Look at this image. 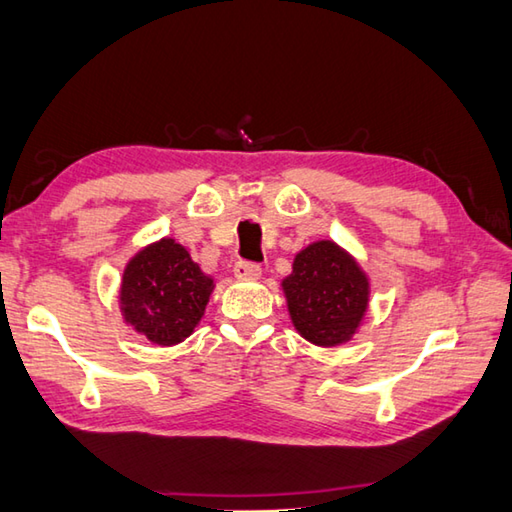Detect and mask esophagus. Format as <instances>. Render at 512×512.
Returning a JSON list of instances; mask_svg holds the SVG:
<instances>
[{"label": "esophagus", "instance_id": "34e87169", "mask_svg": "<svg viewBox=\"0 0 512 512\" xmlns=\"http://www.w3.org/2000/svg\"><path fill=\"white\" fill-rule=\"evenodd\" d=\"M235 277L241 282H250V280H259L262 277V268L257 264H250V262H237L235 264Z\"/></svg>", "mask_w": 512, "mask_h": 512}]
</instances>
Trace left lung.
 I'll return each mask as SVG.
<instances>
[{"label": "left lung", "mask_w": 512, "mask_h": 512, "mask_svg": "<svg viewBox=\"0 0 512 512\" xmlns=\"http://www.w3.org/2000/svg\"><path fill=\"white\" fill-rule=\"evenodd\" d=\"M288 318L315 347H340L365 322L371 282L365 268L333 239H318L293 257L282 280Z\"/></svg>", "instance_id": "left-lung-1"}]
</instances>
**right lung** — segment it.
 <instances>
[{
    "mask_svg": "<svg viewBox=\"0 0 512 512\" xmlns=\"http://www.w3.org/2000/svg\"><path fill=\"white\" fill-rule=\"evenodd\" d=\"M215 280L199 268L188 248L161 237L138 248L120 275L118 306L123 322L159 347L190 338L206 313Z\"/></svg>",
    "mask_w": 512,
    "mask_h": 512,
    "instance_id": "right-lung-1",
    "label": "right lung"
}]
</instances>
